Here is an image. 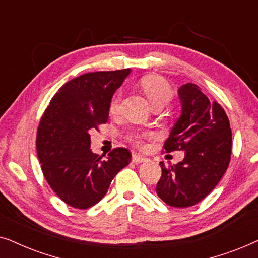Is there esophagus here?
I'll list each match as a JSON object with an SVG mask.
<instances>
[{"label": "esophagus", "mask_w": 258, "mask_h": 258, "mask_svg": "<svg viewBox=\"0 0 258 258\" xmlns=\"http://www.w3.org/2000/svg\"><path fill=\"white\" fill-rule=\"evenodd\" d=\"M147 158L140 156V154H133L132 156V161L135 164H140V163H144V161H146Z\"/></svg>", "instance_id": "1"}]
</instances>
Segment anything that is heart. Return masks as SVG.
<instances>
[{"instance_id": "obj_1", "label": "heart", "mask_w": 258, "mask_h": 258, "mask_svg": "<svg viewBox=\"0 0 258 258\" xmlns=\"http://www.w3.org/2000/svg\"><path fill=\"white\" fill-rule=\"evenodd\" d=\"M140 85H142L144 93H145L153 107H156V106H166L172 100L173 89L169 82L161 77L149 75V77L142 79ZM121 102L122 93L121 91H118L113 95L111 104H109V112H111V114H118L120 109H121ZM149 138H151V135H149V133H137V135H132L130 137V140L135 143L137 146L143 147L144 142Z\"/></svg>"}]
</instances>
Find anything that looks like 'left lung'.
I'll return each mask as SVG.
<instances>
[{"label":"left lung","instance_id":"left-lung-1","mask_svg":"<svg viewBox=\"0 0 258 258\" xmlns=\"http://www.w3.org/2000/svg\"><path fill=\"white\" fill-rule=\"evenodd\" d=\"M178 95L181 113L164 149L166 152L185 151V157L170 166L161 161L156 192L170 207L188 208L207 197L225 173L232 135L224 109L209 100L197 85H183Z\"/></svg>","mask_w":258,"mask_h":258}]
</instances>
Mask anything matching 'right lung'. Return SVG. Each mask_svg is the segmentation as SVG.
Instances as JSON below:
<instances>
[{"instance_id":"add662e5","label":"right lung","mask_w":258,"mask_h":258,"mask_svg":"<svg viewBox=\"0 0 258 258\" xmlns=\"http://www.w3.org/2000/svg\"><path fill=\"white\" fill-rule=\"evenodd\" d=\"M131 70L86 73L68 81L40 120L37 157L43 176L67 205L88 209L104 198L132 154L116 147L104 158L91 150V133L108 120L109 104Z\"/></svg>"}]
</instances>
